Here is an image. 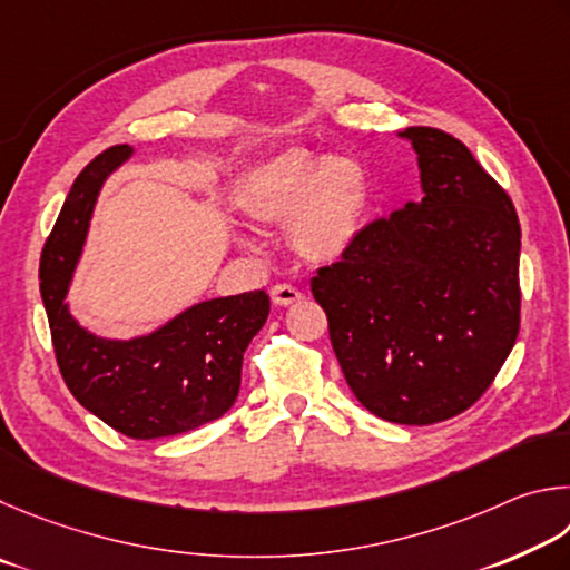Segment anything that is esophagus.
Segmentation results:
<instances>
[{
    "label": "esophagus",
    "instance_id": "obj_1",
    "mask_svg": "<svg viewBox=\"0 0 570 570\" xmlns=\"http://www.w3.org/2000/svg\"><path fill=\"white\" fill-rule=\"evenodd\" d=\"M269 297H273L275 305L287 307V305H293V303H297V301H303V293L297 291V287H293V285L279 283V285L273 287V291H269Z\"/></svg>",
    "mask_w": 570,
    "mask_h": 570
}]
</instances>
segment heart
Masks as SVG:
<instances>
[{
  "label": "heart",
  "mask_w": 570,
  "mask_h": 570,
  "mask_svg": "<svg viewBox=\"0 0 570 570\" xmlns=\"http://www.w3.org/2000/svg\"><path fill=\"white\" fill-rule=\"evenodd\" d=\"M239 213L257 225H287V235L311 263H333L361 235L367 209L365 169L351 157H317L293 147L239 177Z\"/></svg>",
  "instance_id": "1"
}]
</instances>
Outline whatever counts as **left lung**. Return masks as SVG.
<instances>
[{
	"instance_id": "1",
	"label": "left lung",
	"mask_w": 570,
	"mask_h": 570,
	"mask_svg": "<svg viewBox=\"0 0 570 570\" xmlns=\"http://www.w3.org/2000/svg\"><path fill=\"white\" fill-rule=\"evenodd\" d=\"M423 199L375 217L311 279L351 391L401 425L478 403L521 331V225L461 139L407 127Z\"/></svg>"
}]
</instances>
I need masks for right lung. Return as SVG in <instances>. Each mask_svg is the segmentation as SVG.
<instances>
[{"label":"right lung","instance_id":"right-lung-1","mask_svg":"<svg viewBox=\"0 0 570 570\" xmlns=\"http://www.w3.org/2000/svg\"><path fill=\"white\" fill-rule=\"evenodd\" d=\"M129 155L132 147L115 145L77 175L39 259V291L69 393L117 433L149 441L195 431L233 407L243 355L267 321L269 297L253 291L199 303L127 343L102 341L75 323L65 305L69 277L99 187Z\"/></svg>","mask_w":570,"mask_h":570}]
</instances>
